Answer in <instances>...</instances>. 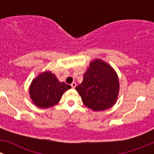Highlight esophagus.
I'll use <instances>...</instances> for the list:
<instances>
[{
    "instance_id": "34e87169",
    "label": "esophagus",
    "mask_w": 154,
    "mask_h": 154,
    "mask_svg": "<svg viewBox=\"0 0 154 154\" xmlns=\"http://www.w3.org/2000/svg\"><path fill=\"white\" fill-rule=\"evenodd\" d=\"M71 88H74L76 87V86H77V83H76L75 82H73V83L71 84Z\"/></svg>"
}]
</instances>
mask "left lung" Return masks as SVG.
<instances>
[{
    "mask_svg": "<svg viewBox=\"0 0 154 154\" xmlns=\"http://www.w3.org/2000/svg\"><path fill=\"white\" fill-rule=\"evenodd\" d=\"M83 104L100 111L110 108L117 100L119 91V78L109 65L100 60L91 62L83 75V80L77 86Z\"/></svg>",
    "mask_w": 154,
    "mask_h": 154,
    "instance_id": "obj_1",
    "label": "left lung"
}]
</instances>
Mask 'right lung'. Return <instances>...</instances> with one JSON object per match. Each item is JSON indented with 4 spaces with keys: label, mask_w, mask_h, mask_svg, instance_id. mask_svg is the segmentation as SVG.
<instances>
[{
    "label": "right lung",
    "mask_w": 154,
    "mask_h": 154,
    "mask_svg": "<svg viewBox=\"0 0 154 154\" xmlns=\"http://www.w3.org/2000/svg\"><path fill=\"white\" fill-rule=\"evenodd\" d=\"M71 86L60 83L50 71L42 73L32 80L29 87V95L35 106L48 108L57 104L63 93Z\"/></svg>",
    "instance_id": "add662e5"
}]
</instances>
